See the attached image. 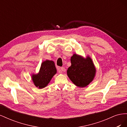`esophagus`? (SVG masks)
Masks as SVG:
<instances>
[{
	"mask_svg": "<svg viewBox=\"0 0 127 127\" xmlns=\"http://www.w3.org/2000/svg\"><path fill=\"white\" fill-rule=\"evenodd\" d=\"M59 72H64L66 71V69H65L64 67H60L59 68Z\"/></svg>",
	"mask_w": 127,
	"mask_h": 127,
	"instance_id": "obj_1",
	"label": "esophagus"
}]
</instances>
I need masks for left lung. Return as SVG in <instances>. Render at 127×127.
Returning a JSON list of instances; mask_svg holds the SVG:
<instances>
[{
	"label": "left lung",
	"instance_id": "8db88e82",
	"mask_svg": "<svg viewBox=\"0 0 127 127\" xmlns=\"http://www.w3.org/2000/svg\"><path fill=\"white\" fill-rule=\"evenodd\" d=\"M71 66L67 70V75L75 85L80 87L87 86L93 80L95 68L91 58L86 59L74 54L71 57Z\"/></svg>",
	"mask_w": 127,
	"mask_h": 127
}]
</instances>
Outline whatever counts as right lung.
I'll use <instances>...</instances> for the list:
<instances>
[{
	"label": "right lung",
	"instance_id": "obj_1",
	"mask_svg": "<svg viewBox=\"0 0 127 127\" xmlns=\"http://www.w3.org/2000/svg\"><path fill=\"white\" fill-rule=\"evenodd\" d=\"M57 72V69L53 61L46 60L41 64L39 72L32 75L33 82L37 87L43 88L47 86L52 77Z\"/></svg>",
	"mask_w": 127,
	"mask_h": 127
}]
</instances>
